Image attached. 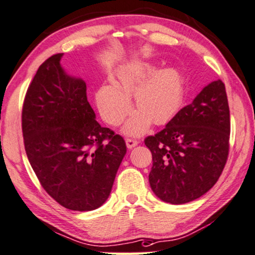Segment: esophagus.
I'll return each mask as SVG.
<instances>
[{
	"instance_id": "esophagus-1",
	"label": "esophagus",
	"mask_w": 255,
	"mask_h": 255,
	"mask_svg": "<svg viewBox=\"0 0 255 255\" xmlns=\"http://www.w3.org/2000/svg\"><path fill=\"white\" fill-rule=\"evenodd\" d=\"M138 144V142L136 139H132V138H126V145L128 149H132V147L136 146Z\"/></svg>"
}]
</instances>
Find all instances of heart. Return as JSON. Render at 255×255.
Wrapping results in <instances>:
<instances>
[{
    "instance_id": "obj_1",
    "label": "heart",
    "mask_w": 255,
    "mask_h": 255,
    "mask_svg": "<svg viewBox=\"0 0 255 255\" xmlns=\"http://www.w3.org/2000/svg\"><path fill=\"white\" fill-rule=\"evenodd\" d=\"M131 96L137 111L127 121L124 131L138 136L151 123L165 125L176 116L183 102V80L173 67L153 71L146 63L124 66L117 72L113 86L104 85L96 91L98 111L106 124L113 127L123 124L131 110Z\"/></svg>"
}]
</instances>
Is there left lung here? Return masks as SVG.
I'll list each match as a JSON object with an SVG mask.
<instances>
[{
    "label": "left lung",
    "instance_id": "8db88e82",
    "mask_svg": "<svg viewBox=\"0 0 255 255\" xmlns=\"http://www.w3.org/2000/svg\"><path fill=\"white\" fill-rule=\"evenodd\" d=\"M230 111L226 87L213 81L166 127L144 139L152 153L149 182L154 195L180 205L205 195L229 154Z\"/></svg>",
    "mask_w": 255,
    "mask_h": 255
}]
</instances>
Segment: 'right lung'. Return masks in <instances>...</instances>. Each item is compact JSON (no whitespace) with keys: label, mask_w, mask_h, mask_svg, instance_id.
Instances as JSON below:
<instances>
[{"label":"right lung","mask_w":255,"mask_h":255,"mask_svg":"<svg viewBox=\"0 0 255 255\" xmlns=\"http://www.w3.org/2000/svg\"><path fill=\"white\" fill-rule=\"evenodd\" d=\"M62 56L41 64L26 91L25 151L51 198L68 210L93 211L109 198L127 147L123 136L95 119L86 82L64 72Z\"/></svg>","instance_id":"1"}]
</instances>
